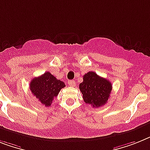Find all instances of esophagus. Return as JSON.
<instances>
[{
  "mask_svg": "<svg viewBox=\"0 0 150 150\" xmlns=\"http://www.w3.org/2000/svg\"><path fill=\"white\" fill-rule=\"evenodd\" d=\"M68 84L70 86H76V82L74 80H68Z\"/></svg>",
  "mask_w": 150,
  "mask_h": 150,
  "instance_id": "1",
  "label": "esophagus"
}]
</instances>
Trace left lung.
<instances>
[{
    "label": "left lung",
    "instance_id": "left-lung-1",
    "mask_svg": "<svg viewBox=\"0 0 150 150\" xmlns=\"http://www.w3.org/2000/svg\"><path fill=\"white\" fill-rule=\"evenodd\" d=\"M79 85L83 101L93 107H100L106 103L112 91V84L107 79L90 71L83 76Z\"/></svg>",
    "mask_w": 150,
    "mask_h": 150
}]
</instances>
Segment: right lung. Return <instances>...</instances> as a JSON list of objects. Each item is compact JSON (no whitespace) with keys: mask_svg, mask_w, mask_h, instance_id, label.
I'll use <instances>...</instances> for the list:
<instances>
[{"mask_svg":"<svg viewBox=\"0 0 150 150\" xmlns=\"http://www.w3.org/2000/svg\"><path fill=\"white\" fill-rule=\"evenodd\" d=\"M64 86L66 85L63 81L57 80L50 72H46L33 78L30 83V90L42 104L50 106L53 100Z\"/></svg>","mask_w":150,"mask_h":150,"instance_id":"1","label":"right lung"}]
</instances>
